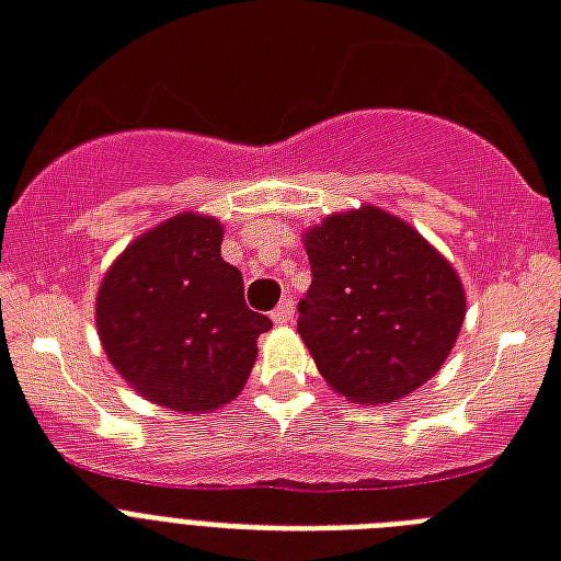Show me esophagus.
<instances>
[{
	"mask_svg": "<svg viewBox=\"0 0 561 561\" xmlns=\"http://www.w3.org/2000/svg\"><path fill=\"white\" fill-rule=\"evenodd\" d=\"M295 319V301H289V298H284V301L277 304L275 310H272V321H277V324H286V321Z\"/></svg>",
	"mask_w": 561,
	"mask_h": 561,
	"instance_id": "obj_1",
	"label": "esophagus"
}]
</instances>
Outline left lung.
<instances>
[{"instance_id": "8db88e82", "label": "left lung", "mask_w": 561, "mask_h": 561, "mask_svg": "<svg viewBox=\"0 0 561 561\" xmlns=\"http://www.w3.org/2000/svg\"><path fill=\"white\" fill-rule=\"evenodd\" d=\"M304 242L312 284L298 333L321 377L357 403L398 401L427 383L466 319L454 266L377 207L328 216Z\"/></svg>"}]
</instances>
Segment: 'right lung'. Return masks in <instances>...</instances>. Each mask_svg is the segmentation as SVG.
Wrapping results in <instances>:
<instances>
[{
	"mask_svg": "<svg viewBox=\"0 0 561 561\" xmlns=\"http://www.w3.org/2000/svg\"><path fill=\"white\" fill-rule=\"evenodd\" d=\"M221 225L181 213L125 249L99 289L95 324L116 371L149 401L207 412L233 401L272 328L221 260Z\"/></svg>",
	"mask_w": 561,
	"mask_h": 561,
	"instance_id": "obj_1",
	"label": "right lung"
}]
</instances>
